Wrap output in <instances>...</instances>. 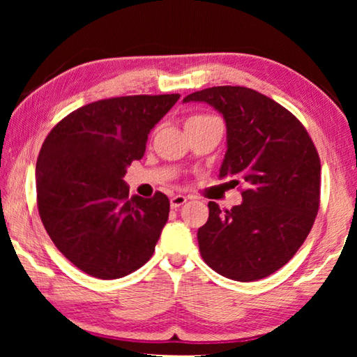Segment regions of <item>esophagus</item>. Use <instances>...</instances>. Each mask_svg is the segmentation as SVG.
<instances>
[{"instance_id": "1", "label": "esophagus", "mask_w": 357, "mask_h": 357, "mask_svg": "<svg viewBox=\"0 0 357 357\" xmlns=\"http://www.w3.org/2000/svg\"><path fill=\"white\" fill-rule=\"evenodd\" d=\"M185 202H187V197H184V195H174V197H172L170 204H172L173 209H178L179 206H183Z\"/></svg>"}]
</instances>
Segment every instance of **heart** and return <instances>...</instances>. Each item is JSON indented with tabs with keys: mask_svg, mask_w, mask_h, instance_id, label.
Segmentation results:
<instances>
[{
	"mask_svg": "<svg viewBox=\"0 0 357 357\" xmlns=\"http://www.w3.org/2000/svg\"><path fill=\"white\" fill-rule=\"evenodd\" d=\"M204 118H211L208 114H195V116H190L187 119V123H190V121H198V119H204Z\"/></svg>",
	"mask_w": 357,
	"mask_h": 357,
	"instance_id": "b5f03b06",
	"label": "heart"
}]
</instances>
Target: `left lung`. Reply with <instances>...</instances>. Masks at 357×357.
I'll use <instances>...</instances> for the list:
<instances>
[{
	"instance_id": "1",
	"label": "left lung",
	"mask_w": 357,
	"mask_h": 357,
	"mask_svg": "<svg viewBox=\"0 0 357 357\" xmlns=\"http://www.w3.org/2000/svg\"><path fill=\"white\" fill-rule=\"evenodd\" d=\"M206 102L227 123L220 178L243 187V203L220 209L198 228L202 258L238 282L264 279L304 244L319 209L321 164L301 121L268 96L244 86H213L184 102Z\"/></svg>"
}]
</instances>
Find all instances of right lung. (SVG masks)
Listing matches in <instances>:
<instances>
[{"mask_svg": "<svg viewBox=\"0 0 357 357\" xmlns=\"http://www.w3.org/2000/svg\"><path fill=\"white\" fill-rule=\"evenodd\" d=\"M179 94L123 96L77 108L50 130L36 164L38 209L56 249L93 277L119 279L153 257L165 193L129 198L123 181Z\"/></svg>", "mask_w": 357, "mask_h": 357, "instance_id": "add662e5", "label": "right lung"}]
</instances>
